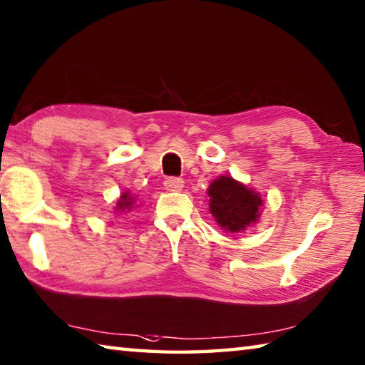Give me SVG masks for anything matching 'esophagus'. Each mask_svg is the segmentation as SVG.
<instances>
[{
    "label": "esophagus",
    "instance_id": "obj_1",
    "mask_svg": "<svg viewBox=\"0 0 365 365\" xmlns=\"http://www.w3.org/2000/svg\"><path fill=\"white\" fill-rule=\"evenodd\" d=\"M163 185L168 192H178L184 187V181L181 180V178H167Z\"/></svg>",
    "mask_w": 365,
    "mask_h": 365
}]
</instances>
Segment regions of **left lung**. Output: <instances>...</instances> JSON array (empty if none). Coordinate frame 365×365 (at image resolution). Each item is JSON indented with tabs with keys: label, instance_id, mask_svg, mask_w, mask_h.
I'll return each mask as SVG.
<instances>
[{
	"label": "left lung",
	"instance_id": "1",
	"mask_svg": "<svg viewBox=\"0 0 365 365\" xmlns=\"http://www.w3.org/2000/svg\"><path fill=\"white\" fill-rule=\"evenodd\" d=\"M206 192L210 197L211 216L225 232H245L262 215L264 198L259 192L233 180L230 175L217 176Z\"/></svg>",
	"mask_w": 365,
	"mask_h": 365
}]
</instances>
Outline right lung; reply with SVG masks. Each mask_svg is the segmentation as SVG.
<instances>
[{
	"mask_svg": "<svg viewBox=\"0 0 365 365\" xmlns=\"http://www.w3.org/2000/svg\"><path fill=\"white\" fill-rule=\"evenodd\" d=\"M136 203V197L133 194H130V190L122 192L120 197L118 198V202H115L114 206V212H118V215H127V211H132L133 206Z\"/></svg>",
	"mask_w": 365,
	"mask_h": 365,
	"instance_id": "add662e5",
	"label": "right lung"
}]
</instances>
